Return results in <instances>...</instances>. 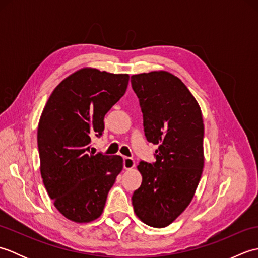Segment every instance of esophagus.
Returning a JSON list of instances; mask_svg holds the SVG:
<instances>
[{"label": "esophagus", "instance_id": "obj_1", "mask_svg": "<svg viewBox=\"0 0 258 258\" xmlns=\"http://www.w3.org/2000/svg\"><path fill=\"white\" fill-rule=\"evenodd\" d=\"M135 166V162L133 158L131 157H124V168L125 169H132Z\"/></svg>", "mask_w": 258, "mask_h": 258}]
</instances>
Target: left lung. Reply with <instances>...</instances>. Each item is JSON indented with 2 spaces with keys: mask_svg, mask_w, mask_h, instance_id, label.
I'll list each match as a JSON object with an SVG mask.
<instances>
[{
  "mask_svg": "<svg viewBox=\"0 0 258 258\" xmlns=\"http://www.w3.org/2000/svg\"><path fill=\"white\" fill-rule=\"evenodd\" d=\"M143 113L145 136L158 145L156 162H141L134 191L135 215L146 225L166 227L193 200L204 167V123L196 98L167 71L132 75Z\"/></svg>",
  "mask_w": 258,
  "mask_h": 258,
  "instance_id": "obj_1",
  "label": "left lung"
}]
</instances>
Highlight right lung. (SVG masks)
Masks as SVG:
<instances>
[{
  "label": "right lung",
  "instance_id": "1",
  "mask_svg": "<svg viewBox=\"0 0 258 258\" xmlns=\"http://www.w3.org/2000/svg\"><path fill=\"white\" fill-rule=\"evenodd\" d=\"M128 74L83 68L65 78L45 104L37 126L41 176L56 210L75 223L102 215L123 158L90 152L104 116L125 94Z\"/></svg>",
  "mask_w": 258,
  "mask_h": 258
}]
</instances>
